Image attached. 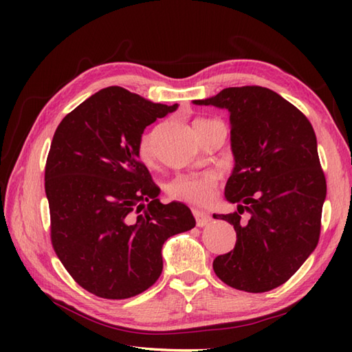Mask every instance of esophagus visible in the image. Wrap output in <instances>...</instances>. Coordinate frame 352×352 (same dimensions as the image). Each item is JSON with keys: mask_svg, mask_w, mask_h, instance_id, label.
<instances>
[{"mask_svg": "<svg viewBox=\"0 0 352 352\" xmlns=\"http://www.w3.org/2000/svg\"><path fill=\"white\" fill-rule=\"evenodd\" d=\"M193 216H195L198 227H206L212 221V216L210 214H208L207 212H203V210H197V208H195V210H193Z\"/></svg>", "mask_w": 352, "mask_h": 352, "instance_id": "34e87169", "label": "esophagus"}]
</instances>
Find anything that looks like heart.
Wrapping results in <instances>:
<instances>
[{"instance_id": "heart-1", "label": "heart", "mask_w": 352, "mask_h": 352, "mask_svg": "<svg viewBox=\"0 0 352 352\" xmlns=\"http://www.w3.org/2000/svg\"><path fill=\"white\" fill-rule=\"evenodd\" d=\"M206 121V119H198ZM140 159L145 163L153 162V136L145 134L139 144ZM218 186V175L214 172L206 174L178 175L168 184V193L172 199L182 201L193 206H207L214 197V189Z\"/></svg>"}]
</instances>
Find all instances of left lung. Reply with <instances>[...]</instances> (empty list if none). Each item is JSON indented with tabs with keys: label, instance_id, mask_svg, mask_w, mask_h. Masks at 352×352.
Wrapping results in <instances>:
<instances>
[{
	"label": "left lung",
	"instance_id": "1",
	"mask_svg": "<svg viewBox=\"0 0 352 352\" xmlns=\"http://www.w3.org/2000/svg\"><path fill=\"white\" fill-rule=\"evenodd\" d=\"M230 113L234 168L226 184L237 212L213 214L234 227L233 251L213 261L237 290L261 294L286 283L315 251L327 183L309 119L271 89L227 87L195 100ZM250 213L243 223L240 214Z\"/></svg>",
	"mask_w": 352,
	"mask_h": 352
}]
</instances>
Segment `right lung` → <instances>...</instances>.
Listing matches in <instances>:
<instances>
[{
  "label": "right lung",
  "mask_w": 352,
  "mask_h": 352,
  "mask_svg": "<svg viewBox=\"0 0 352 352\" xmlns=\"http://www.w3.org/2000/svg\"><path fill=\"white\" fill-rule=\"evenodd\" d=\"M177 109L110 86L54 133L45 166L51 242L72 278L96 296L125 300L151 287L163 243L195 227L188 206L160 203L139 154L146 126Z\"/></svg>",
  "instance_id": "1"
}]
</instances>
